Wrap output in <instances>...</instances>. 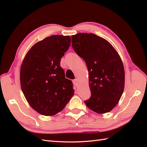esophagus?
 <instances>
[{
  "mask_svg": "<svg viewBox=\"0 0 147 147\" xmlns=\"http://www.w3.org/2000/svg\"><path fill=\"white\" fill-rule=\"evenodd\" d=\"M73 83H74V85L75 86H77L78 85V79H75V80H73Z\"/></svg>",
  "mask_w": 147,
  "mask_h": 147,
  "instance_id": "obj_1",
  "label": "esophagus"
}]
</instances>
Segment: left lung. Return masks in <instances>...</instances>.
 Masks as SVG:
<instances>
[{"label": "left lung", "mask_w": 147, "mask_h": 147, "mask_svg": "<svg viewBox=\"0 0 147 147\" xmlns=\"http://www.w3.org/2000/svg\"><path fill=\"white\" fill-rule=\"evenodd\" d=\"M71 37L74 51L85 61L89 72L91 95L84 103L97 113L110 112L124 91L121 57L107 40L94 34L78 33Z\"/></svg>", "instance_id": "1"}]
</instances>
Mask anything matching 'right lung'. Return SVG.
<instances>
[{
  "label": "right lung",
  "instance_id": "obj_1",
  "mask_svg": "<svg viewBox=\"0 0 147 147\" xmlns=\"http://www.w3.org/2000/svg\"><path fill=\"white\" fill-rule=\"evenodd\" d=\"M70 42L69 35L48 37L31 47L22 63V91L31 107L45 116L63 110L74 95L73 83L60 66Z\"/></svg>",
  "mask_w": 147,
  "mask_h": 147
}]
</instances>
